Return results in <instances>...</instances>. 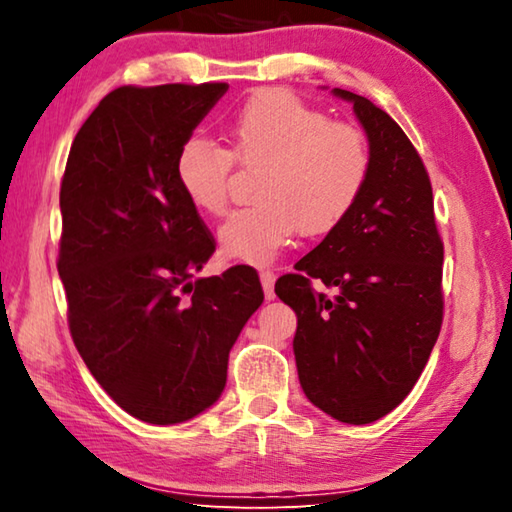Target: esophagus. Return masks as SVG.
Listing matches in <instances>:
<instances>
[{
	"label": "esophagus",
	"mask_w": 512,
	"mask_h": 512,
	"mask_svg": "<svg viewBox=\"0 0 512 512\" xmlns=\"http://www.w3.org/2000/svg\"><path fill=\"white\" fill-rule=\"evenodd\" d=\"M259 282H262L264 298H266V300H273V298H275V293H273L275 273H273V271H262V273H259Z\"/></svg>",
	"instance_id": "1"
}]
</instances>
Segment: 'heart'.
Masks as SVG:
<instances>
[{"mask_svg":"<svg viewBox=\"0 0 512 512\" xmlns=\"http://www.w3.org/2000/svg\"><path fill=\"white\" fill-rule=\"evenodd\" d=\"M225 149L203 137L176 155V183L198 212L228 210L232 164L262 169L259 203L219 230L225 259L264 266L300 230L318 237L345 221L366 189L370 146L357 126L329 121L323 110L284 90H259L221 124Z\"/></svg>","mask_w":512,"mask_h":512,"instance_id":"obj_1","label":"heart"}]
</instances>
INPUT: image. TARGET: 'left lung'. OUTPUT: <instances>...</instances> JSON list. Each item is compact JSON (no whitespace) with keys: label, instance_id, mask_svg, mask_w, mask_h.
Instances as JSON below:
<instances>
[{"label":"left lung","instance_id":"1","mask_svg":"<svg viewBox=\"0 0 512 512\" xmlns=\"http://www.w3.org/2000/svg\"><path fill=\"white\" fill-rule=\"evenodd\" d=\"M370 176L345 221L282 275L275 293L298 316L293 354L307 400L334 420L368 424L391 413L427 366L443 325V241L427 169L395 121L359 94ZM337 296L310 289V277Z\"/></svg>","mask_w":512,"mask_h":512}]
</instances>
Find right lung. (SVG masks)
Here are the masks:
<instances>
[{
	"label": "right lung",
	"mask_w": 512,
	"mask_h": 512,
	"mask_svg": "<svg viewBox=\"0 0 512 512\" xmlns=\"http://www.w3.org/2000/svg\"><path fill=\"white\" fill-rule=\"evenodd\" d=\"M225 92L112 90L76 133L60 185L69 332L103 391L149 424L192 420L219 400L232 345L264 302L250 266L194 277L214 239L173 171Z\"/></svg>",
	"instance_id": "right-lung-1"
}]
</instances>
